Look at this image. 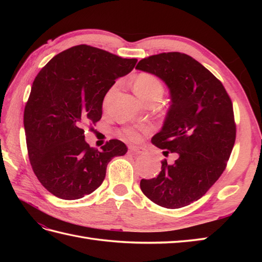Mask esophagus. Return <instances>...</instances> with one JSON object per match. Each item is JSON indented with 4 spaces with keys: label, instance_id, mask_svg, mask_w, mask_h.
<instances>
[{
    "label": "esophagus",
    "instance_id": "esophagus-1",
    "mask_svg": "<svg viewBox=\"0 0 262 262\" xmlns=\"http://www.w3.org/2000/svg\"><path fill=\"white\" fill-rule=\"evenodd\" d=\"M129 149H130V152L136 153V154H143L144 152H145V148L142 146H136V145L129 146Z\"/></svg>",
    "mask_w": 262,
    "mask_h": 262
}]
</instances>
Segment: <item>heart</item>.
<instances>
[{
  "label": "heart",
  "instance_id": "heart-1",
  "mask_svg": "<svg viewBox=\"0 0 262 262\" xmlns=\"http://www.w3.org/2000/svg\"><path fill=\"white\" fill-rule=\"evenodd\" d=\"M134 86H135V91L137 93V96L146 102L151 101V100L154 98H161L163 94L162 82L160 81L158 76H155L154 74H151V73L138 74L135 79ZM115 90H116V85L111 86L109 89V91L104 97V101H103L104 104H107L109 102V100L111 96L114 94ZM122 134L125 135V137L129 138L132 141H136L141 137V130L134 127H128L122 130Z\"/></svg>",
  "mask_w": 262,
  "mask_h": 262
}]
</instances>
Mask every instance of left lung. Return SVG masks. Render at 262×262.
<instances>
[{
  "label": "left lung",
  "instance_id": "8db88e82",
  "mask_svg": "<svg viewBox=\"0 0 262 262\" xmlns=\"http://www.w3.org/2000/svg\"><path fill=\"white\" fill-rule=\"evenodd\" d=\"M137 70L159 76L170 89L171 105L162 130L152 143L164 154L157 178L142 179L153 203L180 208L202 198L223 173L236 137L232 100L217 77L187 54L170 52L138 62Z\"/></svg>",
  "mask_w": 262,
  "mask_h": 262
}]
</instances>
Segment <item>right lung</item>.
Here are the masks:
<instances>
[{
	"label": "right lung",
	"mask_w": 262,
	"mask_h": 262,
	"mask_svg": "<svg viewBox=\"0 0 262 262\" xmlns=\"http://www.w3.org/2000/svg\"><path fill=\"white\" fill-rule=\"evenodd\" d=\"M136 62L77 45L57 54L37 74L24 113L27 148L36 177L54 196L73 200L93 192L111 159L126 154L119 140H110L101 151L90 147L84 127L101 119L105 93Z\"/></svg>",
	"instance_id": "right-lung-1"
}]
</instances>
